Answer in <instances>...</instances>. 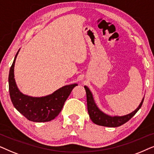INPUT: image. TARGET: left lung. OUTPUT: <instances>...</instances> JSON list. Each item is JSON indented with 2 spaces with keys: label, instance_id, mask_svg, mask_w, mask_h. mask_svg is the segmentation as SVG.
Here are the masks:
<instances>
[{
  "label": "left lung",
  "instance_id": "obj_1",
  "mask_svg": "<svg viewBox=\"0 0 154 154\" xmlns=\"http://www.w3.org/2000/svg\"><path fill=\"white\" fill-rule=\"evenodd\" d=\"M85 89L86 90V94H87L88 112H89V117L92 120V122L98 125L109 127V128H116V127H119L125 123L128 120H130L137 113V112L139 110V108H141L144 98V97H143L142 100H141V103L138 107L134 111L130 112V114L122 116H111L108 114H106L105 112L101 111L98 108L97 105L95 103V101H94L93 95H92V93L89 88L87 86H85Z\"/></svg>",
  "mask_w": 154,
  "mask_h": 154
}]
</instances>
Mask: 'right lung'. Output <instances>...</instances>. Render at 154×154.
I'll list each match as a JSON object with an SVG mask.
<instances>
[{
    "instance_id": "add662e5",
    "label": "right lung",
    "mask_w": 154,
    "mask_h": 154,
    "mask_svg": "<svg viewBox=\"0 0 154 154\" xmlns=\"http://www.w3.org/2000/svg\"><path fill=\"white\" fill-rule=\"evenodd\" d=\"M10 67L8 82L10 98L14 107L26 119L32 122L51 121L58 116L65 101L77 84L65 85L53 94L42 97H33L22 94L15 82L14 67L18 53Z\"/></svg>"
}]
</instances>
